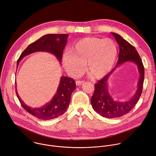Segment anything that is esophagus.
I'll return each mask as SVG.
<instances>
[{"instance_id": "esophagus-1", "label": "esophagus", "mask_w": 156, "mask_h": 156, "mask_svg": "<svg viewBox=\"0 0 156 156\" xmlns=\"http://www.w3.org/2000/svg\"><path fill=\"white\" fill-rule=\"evenodd\" d=\"M84 83V81H76V85H81Z\"/></svg>"}]
</instances>
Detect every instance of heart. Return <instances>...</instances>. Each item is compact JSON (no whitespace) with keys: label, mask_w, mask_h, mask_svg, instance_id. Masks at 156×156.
I'll return each mask as SVG.
<instances>
[{"label":"heart","mask_w":156,"mask_h":156,"mask_svg":"<svg viewBox=\"0 0 156 156\" xmlns=\"http://www.w3.org/2000/svg\"><path fill=\"white\" fill-rule=\"evenodd\" d=\"M118 55L115 42L111 38L87 37L81 39L69 49L63 61L68 73L77 77L84 71L98 79L105 76L113 67Z\"/></svg>","instance_id":"1"}]
</instances>
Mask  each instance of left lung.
Returning <instances> with one entry per match:
<instances>
[{
	"label": "left lung",
	"instance_id": "1",
	"mask_svg": "<svg viewBox=\"0 0 156 156\" xmlns=\"http://www.w3.org/2000/svg\"><path fill=\"white\" fill-rule=\"evenodd\" d=\"M112 34L119 46V59L115 69L95 84V90L90 98L91 104L94 111L101 116L107 118L121 117L133 109L141 96L144 78V66L135 48L119 34L114 32ZM126 62H133L137 66L140 74L137 90L134 95L127 100L115 101L109 93L108 81L115 68Z\"/></svg>",
	"mask_w": 156,
	"mask_h": 156
}]
</instances>
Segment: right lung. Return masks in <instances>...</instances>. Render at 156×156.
Here are the masks:
<instances>
[{
  "instance_id": "right-lung-1",
  "label": "right lung",
  "mask_w": 156,
  "mask_h": 156,
  "mask_svg": "<svg viewBox=\"0 0 156 156\" xmlns=\"http://www.w3.org/2000/svg\"><path fill=\"white\" fill-rule=\"evenodd\" d=\"M67 34H47L30 44L23 52L17 61V67L21 59L31 53L37 51H44L53 54L59 62L62 58V52L66 46ZM76 89V83L73 78L62 76L56 93L51 100L40 108H32L27 106L21 99L16 88L17 97L21 106L29 113L42 120L55 119L64 114L70 101L71 95Z\"/></svg>"
}]
</instances>
